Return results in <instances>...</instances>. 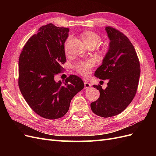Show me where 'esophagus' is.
Listing matches in <instances>:
<instances>
[{"label": "esophagus", "mask_w": 156, "mask_h": 156, "mask_svg": "<svg viewBox=\"0 0 156 156\" xmlns=\"http://www.w3.org/2000/svg\"><path fill=\"white\" fill-rule=\"evenodd\" d=\"M84 89H87V88H89L90 87H91V84L89 83L87 80H84Z\"/></svg>", "instance_id": "34e87169"}]
</instances>
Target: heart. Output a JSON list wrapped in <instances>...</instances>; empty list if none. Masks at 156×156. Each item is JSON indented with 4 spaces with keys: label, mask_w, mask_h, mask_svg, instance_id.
I'll use <instances>...</instances> for the list:
<instances>
[{
    "label": "heart",
    "mask_w": 156,
    "mask_h": 156,
    "mask_svg": "<svg viewBox=\"0 0 156 156\" xmlns=\"http://www.w3.org/2000/svg\"><path fill=\"white\" fill-rule=\"evenodd\" d=\"M83 40L88 47H95L101 41V37L99 36L96 32H94L92 31H86L84 32L83 35ZM69 39V37L67 39L66 41L65 44V49L66 50V45ZM107 48L106 46H103L101 48H100V51L101 53H105L106 51ZM94 66V62L92 60H87V61H81V62H79L76 66H75V68H76L77 72L81 73L83 75H88L90 73L91 68Z\"/></svg>",
    "instance_id": "obj_1"
}]
</instances>
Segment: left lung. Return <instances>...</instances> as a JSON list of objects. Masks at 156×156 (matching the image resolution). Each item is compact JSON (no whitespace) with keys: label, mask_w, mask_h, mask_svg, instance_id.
Returning <instances> with one entry per match:
<instances>
[{"label":"left lung","mask_w":156,"mask_h":156,"mask_svg":"<svg viewBox=\"0 0 156 156\" xmlns=\"http://www.w3.org/2000/svg\"><path fill=\"white\" fill-rule=\"evenodd\" d=\"M105 30L110 40L109 47L94 75L108 82L105 89L100 85L93 86L100 90V96L90 107L96 115L107 118L120 114L133 100L140 69L134 47L127 36L111 27H106Z\"/></svg>","instance_id":"8db88e82"}]
</instances>
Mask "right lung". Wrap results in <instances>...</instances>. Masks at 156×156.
I'll list each match as a JSON object with an SVG mask.
<instances>
[{"label": "right lung", "instance_id": "right-lung-1", "mask_svg": "<svg viewBox=\"0 0 156 156\" xmlns=\"http://www.w3.org/2000/svg\"><path fill=\"white\" fill-rule=\"evenodd\" d=\"M69 31L52 23L41 27L27 41L19 59L20 91L32 109L44 119L64 116L71 100L84 88L82 79L74 75L65 82L55 81L66 60L64 44Z\"/></svg>", "mask_w": 156, "mask_h": 156}]
</instances>
